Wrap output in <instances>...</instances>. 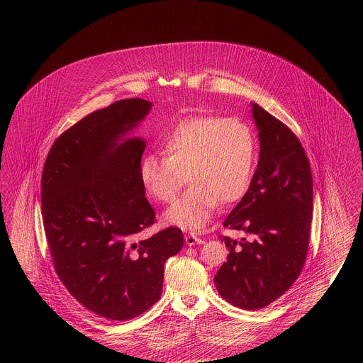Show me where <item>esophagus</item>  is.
Returning <instances> with one entry per match:
<instances>
[{"label": "esophagus", "mask_w": 363, "mask_h": 363, "mask_svg": "<svg viewBox=\"0 0 363 363\" xmlns=\"http://www.w3.org/2000/svg\"><path fill=\"white\" fill-rule=\"evenodd\" d=\"M185 242H186L188 246H193V245H201V243H204V240L196 237L193 233H188V234H185Z\"/></svg>", "instance_id": "1"}]
</instances>
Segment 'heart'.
<instances>
[{
  "label": "heart",
  "instance_id": "b5f03b06",
  "mask_svg": "<svg viewBox=\"0 0 363 363\" xmlns=\"http://www.w3.org/2000/svg\"><path fill=\"white\" fill-rule=\"evenodd\" d=\"M164 156L140 162L144 190L159 203H172L185 184L188 191L164 213V223L200 231L219 201L240 200L250 184L256 144L252 129L237 118L194 116L178 122L162 141Z\"/></svg>",
  "mask_w": 363,
  "mask_h": 363
}]
</instances>
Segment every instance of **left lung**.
I'll return each instance as SVG.
<instances>
[{"label":"left lung","instance_id":"8db88e82","mask_svg":"<svg viewBox=\"0 0 363 363\" xmlns=\"http://www.w3.org/2000/svg\"><path fill=\"white\" fill-rule=\"evenodd\" d=\"M259 157L249 189L225 227L241 230V241L223 237L227 261L215 275L218 293L231 305L259 311L286 293L306 259L313 209V178L305 150L293 132L257 104Z\"/></svg>","mask_w":363,"mask_h":363}]
</instances>
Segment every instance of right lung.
I'll return each instance as SVG.
<instances>
[{
    "label": "right lung",
    "instance_id": "add662e5",
    "mask_svg": "<svg viewBox=\"0 0 363 363\" xmlns=\"http://www.w3.org/2000/svg\"><path fill=\"white\" fill-rule=\"evenodd\" d=\"M151 107L133 98L88 114L55 140L42 174L55 272L84 308L114 321L155 303L164 264L184 246L177 227L135 241L155 220L138 174L147 143L132 136Z\"/></svg>",
    "mask_w": 363,
    "mask_h": 363
}]
</instances>
